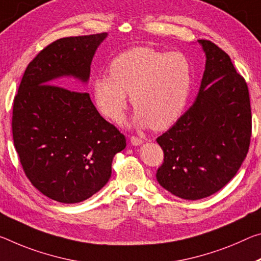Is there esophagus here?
<instances>
[{
    "instance_id": "esophagus-1",
    "label": "esophagus",
    "mask_w": 261,
    "mask_h": 261,
    "mask_svg": "<svg viewBox=\"0 0 261 261\" xmlns=\"http://www.w3.org/2000/svg\"><path fill=\"white\" fill-rule=\"evenodd\" d=\"M130 142H131L132 145H135V146H138V145H140V144L143 143V140L140 139L139 137H135V136H132V137L130 138Z\"/></svg>"
}]
</instances>
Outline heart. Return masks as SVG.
I'll use <instances>...</instances> for the list:
<instances>
[{"label": "heart", "instance_id": "heart-1", "mask_svg": "<svg viewBox=\"0 0 261 261\" xmlns=\"http://www.w3.org/2000/svg\"><path fill=\"white\" fill-rule=\"evenodd\" d=\"M190 87L192 66L182 53L136 46L111 60L109 76L95 79L93 95L98 110L119 123L130 94L135 124L164 130L184 113Z\"/></svg>", "mask_w": 261, "mask_h": 261}]
</instances>
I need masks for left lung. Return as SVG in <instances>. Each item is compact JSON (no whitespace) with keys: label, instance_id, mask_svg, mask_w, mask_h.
Here are the masks:
<instances>
[{"label":"left lung","instance_id":"8db88e82","mask_svg":"<svg viewBox=\"0 0 261 261\" xmlns=\"http://www.w3.org/2000/svg\"><path fill=\"white\" fill-rule=\"evenodd\" d=\"M198 43L206 60L196 100L156 138L164 151L156 180L173 195L192 201L213 195L232 179L249 152L252 132L245 80L216 44Z\"/></svg>","mask_w":261,"mask_h":261}]
</instances>
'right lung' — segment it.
Wrapping results in <instances>:
<instances>
[{
	"label": "right lung",
	"mask_w": 261,
	"mask_h": 261,
	"mask_svg": "<svg viewBox=\"0 0 261 261\" xmlns=\"http://www.w3.org/2000/svg\"><path fill=\"white\" fill-rule=\"evenodd\" d=\"M107 36L67 37L47 45L28 65L14 98L12 138L23 171L40 193L61 203L85 201L105 187L115 154L126 146L125 136L98 114L88 93L59 80L88 81Z\"/></svg>",
	"instance_id": "add662e5"
}]
</instances>
